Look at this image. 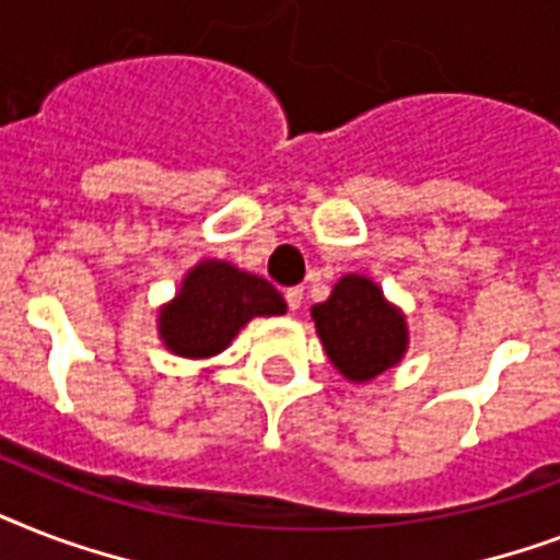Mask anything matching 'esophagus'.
<instances>
[{"mask_svg": "<svg viewBox=\"0 0 560 560\" xmlns=\"http://www.w3.org/2000/svg\"><path fill=\"white\" fill-rule=\"evenodd\" d=\"M284 302H288L290 311H299V305H302V288L284 290Z\"/></svg>", "mask_w": 560, "mask_h": 560, "instance_id": "obj_1", "label": "esophagus"}]
</instances>
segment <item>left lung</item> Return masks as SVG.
I'll list each match as a JSON object with an SVG mask.
<instances>
[{
  "label": "left lung",
  "instance_id": "1",
  "mask_svg": "<svg viewBox=\"0 0 560 560\" xmlns=\"http://www.w3.org/2000/svg\"><path fill=\"white\" fill-rule=\"evenodd\" d=\"M311 316L328 360L354 383L398 366L407 351V316L383 299L372 279L358 272L342 276L331 296L311 307Z\"/></svg>",
  "mask_w": 560,
  "mask_h": 560
}]
</instances>
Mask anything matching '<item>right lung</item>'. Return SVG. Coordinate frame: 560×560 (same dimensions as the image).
Listing matches in <instances>:
<instances>
[{"label": "right lung", "mask_w": 560, "mask_h": 560, "mask_svg": "<svg viewBox=\"0 0 560 560\" xmlns=\"http://www.w3.org/2000/svg\"><path fill=\"white\" fill-rule=\"evenodd\" d=\"M288 311L270 281L206 258L188 270L179 293L160 311V337L179 358H214L235 340L253 316Z\"/></svg>", "instance_id": "add662e5"}]
</instances>
